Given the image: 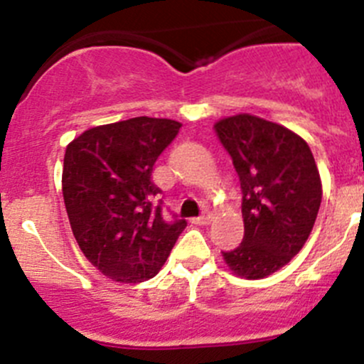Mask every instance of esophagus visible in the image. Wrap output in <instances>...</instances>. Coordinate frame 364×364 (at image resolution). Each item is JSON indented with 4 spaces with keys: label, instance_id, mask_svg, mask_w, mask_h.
<instances>
[{
    "label": "esophagus",
    "instance_id": "34e87169",
    "mask_svg": "<svg viewBox=\"0 0 364 364\" xmlns=\"http://www.w3.org/2000/svg\"><path fill=\"white\" fill-rule=\"evenodd\" d=\"M211 220H213V215L208 211V213H204V215H200L199 218H193L192 222L196 223V225H208V223L211 222Z\"/></svg>",
    "mask_w": 364,
    "mask_h": 364
}]
</instances>
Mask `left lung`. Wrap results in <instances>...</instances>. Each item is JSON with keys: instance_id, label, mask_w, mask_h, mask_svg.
<instances>
[{"instance_id": "left-lung-1", "label": "left lung", "mask_w": 364, "mask_h": 364, "mask_svg": "<svg viewBox=\"0 0 364 364\" xmlns=\"http://www.w3.org/2000/svg\"><path fill=\"white\" fill-rule=\"evenodd\" d=\"M243 192L245 237L222 252L227 267L247 280H260L299 253L322 200V183L310 146L273 121L236 114L215 123Z\"/></svg>"}]
</instances>
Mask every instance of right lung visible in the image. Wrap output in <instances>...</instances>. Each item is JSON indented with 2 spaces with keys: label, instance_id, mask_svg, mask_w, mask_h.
<instances>
[{
  "label": "right lung",
  "instance_id": "1",
  "mask_svg": "<svg viewBox=\"0 0 364 364\" xmlns=\"http://www.w3.org/2000/svg\"><path fill=\"white\" fill-rule=\"evenodd\" d=\"M181 123L139 116L82 132L67 146L63 199L86 259L112 282L141 284L161 269L185 220L165 222L151 172Z\"/></svg>",
  "mask_w": 364,
  "mask_h": 364
}]
</instances>
